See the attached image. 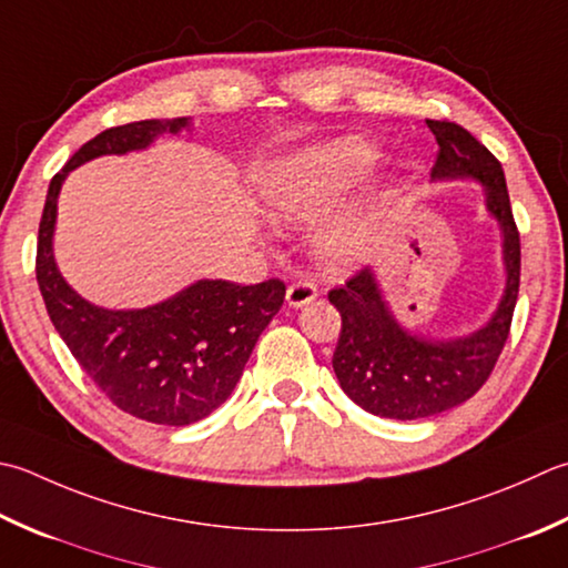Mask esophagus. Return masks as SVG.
Instances as JSON below:
<instances>
[{
    "mask_svg": "<svg viewBox=\"0 0 568 568\" xmlns=\"http://www.w3.org/2000/svg\"><path fill=\"white\" fill-rule=\"evenodd\" d=\"M315 297H317V285L310 283V281L293 283L285 293V300H287V305H291V307H303L307 303H313Z\"/></svg>",
    "mask_w": 568,
    "mask_h": 568,
    "instance_id": "obj_1",
    "label": "esophagus"
}]
</instances>
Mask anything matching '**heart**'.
<instances>
[{
  "mask_svg": "<svg viewBox=\"0 0 568 568\" xmlns=\"http://www.w3.org/2000/svg\"><path fill=\"white\" fill-rule=\"evenodd\" d=\"M379 162V148L364 138H339L305 148L277 162L263 182L271 216L313 224L352 194ZM404 176L388 174L362 202L327 219L313 236L317 261L327 271H349L369 258L382 226L404 194Z\"/></svg>",
  "mask_w": 568,
  "mask_h": 568,
  "instance_id": "heart-1",
  "label": "heart"
}]
</instances>
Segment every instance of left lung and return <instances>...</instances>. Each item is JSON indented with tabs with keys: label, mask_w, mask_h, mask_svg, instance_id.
<instances>
[{
	"label": "left lung",
	"mask_w": 568,
	"mask_h": 568,
	"mask_svg": "<svg viewBox=\"0 0 568 568\" xmlns=\"http://www.w3.org/2000/svg\"><path fill=\"white\" fill-rule=\"evenodd\" d=\"M438 142L430 180L483 184L485 209L503 231L505 293L493 317L468 337L433 339L402 327L372 268L329 291L342 332L332 366L342 392L374 416L416 420L460 406L480 392L503 352L519 293V231L509 206L503 164L468 130L448 120H426Z\"/></svg>",
	"instance_id": "obj_1"
}]
</instances>
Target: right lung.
<instances>
[{"label": "right lung", "instance_id": "right-lung-1", "mask_svg": "<svg viewBox=\"0 0 568 568\" xmlns=\"http://www.w3.org/2000/svg\"><path fill=\"white\" fill-rule=\"evenodd\" d=\"M189 118L140 120L85 142L49 184L37 246V281L65 347L110 402L160 426H189L231 396L261 332L283 305V281L236 285L196 281L142 310H105L63 281L53 258L55 206L75 166L103 154L144 150Z\"/></svg>", "mask_w": 568, "mask_h": 568}]
</instances>
